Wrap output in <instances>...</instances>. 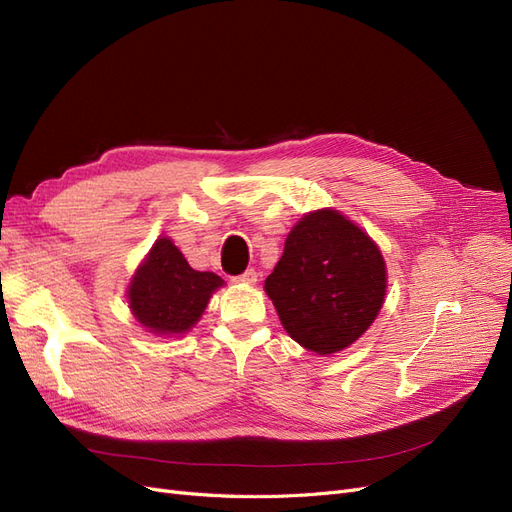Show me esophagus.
I'll return each instance as SVG.
<instances>
[{
    "label": "esophagus",
    "instance_id": "1",
    "mask_svg": "<svg viewBox=\"0 0 512 512\" xmlns=\"http://www.w3.org/2000/svg\"><path fill=\"white\" fill-rule=\"evenodd\" d=\"M256 279H258V273H256L254 269H248L245 273H241V275L235 277L237 284H245V286H254Z\"/></svg>",
    "mask_w": 512,
    "mask_h": 512
}]
</instances>
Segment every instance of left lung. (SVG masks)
I'll use <instances>...</instances> for the list:
<instances>
[{"instance_id":"1","label":"left lung","mask_w":512,"mask_h":512,"mask_svg":"<svg viewBox=\"0 0 512 512\" xmlns=\"http://www.w3.org/2000/svg\"><path fill=\"white\" fill-rule=\"evenodd\" d=\"M264 292L298 345L330 356L375 322L387 292L385 260L339 209H315L292 226Z\"/></svg>"}]
</instances>
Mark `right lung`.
Wrapping results in <instances>:
<instances>
[{
  "instance_id": "add662e5",
  "label": "right lung",
  "mask_w": 512,
  "mask_h": 512,
  "mask_svg": "<svg viewBox=\"0 0 512 512\" xmlns=\"http://www.w3.org/2000/svg\"><path fill=\"white\" fill-rule=\"evenodd\" d=\"M224 279L211 271H195L169 237H158L139 264L127 288L135 320L158 337H178L195 326L211 294Z\"/></svg>"
}]
</instances>
